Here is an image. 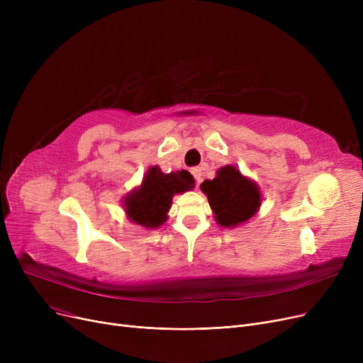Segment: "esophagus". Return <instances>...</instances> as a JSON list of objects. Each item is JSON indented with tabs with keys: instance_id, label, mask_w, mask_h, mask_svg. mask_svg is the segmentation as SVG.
<instances>
[{
	"instance_id": "esophagus-1",
	"label": "esophagus",
	"mask_w": 363,
	"mask_h": 363,
	"mask_svg": "<svg viewBox=\"0 0 363 363\" xmlns=\"http://www.w3.org/2000/svg\"><path fill=\"white\" fill-rule=\"evenodd\" d=\"M191 174H193V177H194V179H196V184L200 185V184H201V175H203L201 169H200V167H193V169H191Z\"/></svg>"
}]
</instances>
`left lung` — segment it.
I'll list each match as a JSON object with an SVG mask.
<instances>
[{"mask_svg":"<svg viewBox=\"0 0 363 363\" xmlns=\"http://www.w3.org/2000/svg\"><path fill=\"white\" fill-rule=\"evenodd\" d=\"M201 191L207 196L215 213V220L225 228H234L255 216L260 207L259 186L250 178L228 164L216 172L215 179H206Z\"/></svg>","mask_w":363,"mask_h":363,"instance_id":"8db88e82","label":"left lung"}]
</instances>
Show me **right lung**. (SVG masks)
<instances>
[{
  "mask_svg": "<svg viewBox=\"0 0 363 363\" xmlns=\"http://www.w3.org/2000/svg\"><path fill=\"white\" fill-rule=\"evenodd\" d=\"M194 188V178L186 170L163 174L159 166L147 170L138 188L123 199L126 216L137 225L155 230L167 219L172 199Z\"/></svg>",
  "mask_w": 363,
  "mask_h": 363,
  "instance_id": "obj_1",
  "label": "right lung"
}]
</instances>
